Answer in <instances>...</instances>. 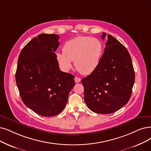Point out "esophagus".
Listing matches in <instances>:
<instances>
[{"mask_svg":"<svg viewBox=\"0 0 151 151\" xmlns=\"http://www.w3.org/2000/svg\"><path fill=\"white\" fill-rule=\"evenodd\" d=\"M74 80H75V82H76V83H79V82H80L81 81V78L78 77H76L74 78Z\"/></svg>","mask_w":151,"mask_h":151,"instance_id":"obj_1","label":"esophagus"}]
</instances>
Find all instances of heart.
Segmentation results:
<instances>
[{
  "mask_svg": "<svg viewBox=\"0 0 151 151\" xmlns=\"http://www.w3.org/2000/svg\"><path fill=\"white\" fill-rule=\"evenodd\" d=\"M63 52L56 54L57 61L64 71L72 68L74 61L76 69L83 75H89L96 69L102 54L103 45L98 39L89 37H77L64 45Z\"/></svg>",
  "mask_w": 151,
  "mask_h": 151,
  "instance_id": "obj_1",
  "label": "heart"
}]
</instances>
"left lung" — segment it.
<instances>
[{
	"label": "left lung",
	"instance_id": "1",
	"mask_svg": "<svg viewBox=\"0 0 151 151\" xmlns=\"http://www.w3.org/2000/svg\"><path fill=\"white\" fill-rule=\"evenodd\" d=\"M106 35L103 33L102 40ZM107 38L98 67L82 79L86 104L90 110L101 114L114 113L127 104L135 80L127 49L111 35Z\"/></svg>",
	"mask_w": 151,
	"mask_h": 151
}]
</instances>
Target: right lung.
Returning a JSON list of instances; mask_svg holds the SVG:
<instances>
[{
    "mask_svg": "<svg viewBox=\"0 0 151 151\" xmlns=\"http://www.w3.org/2000/svg\"><path fill=\"white\" fill-rule=\"evenodd\" d=\"M56 34H40L21 51L15 80L22 100L43 116L61 113L75 86L74 76L60 70L55 51L59 45Z\"/></svg>",
    "mask_w": 151,
    "mask_h": 151,
    "instance_id": "add662e5",
    "label": "right lung"
}]
</instances>
